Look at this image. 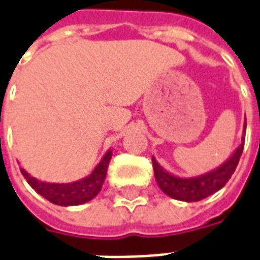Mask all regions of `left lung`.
I'll list each match as a JSON object with an SVG mask.
<instances>
[{"instance_id":"obj_1","label":"left lung","mask_w":260,"mask_h":260,"mask_svg":"<svg viewBox=\"0 0 260 260\" xmlns=\"http://www.w3.org/2000/svg\"><path fill=\"white\" fill-rule=\"evenodd\" d=\"M245 126L247 122L244 121L243 128V136L239 147L232 152V155L215 169L210 170L207 173L195 176V177H178L174 174L169 173L168 170L162 168L156 159L152 156V168L155 174L156 184L159 185L162 192L166 195L183 202H198L205 199L207 196L213 195L228 183V180L235 173L236 166L240 161L241 152L244 148L245 139Z\"/></svg>"}]
</instances>
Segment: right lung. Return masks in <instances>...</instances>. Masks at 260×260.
Masks as SVG:
<instances>
[{"mask_svg": "<svg viewBox=\"0 0 260 260\" xmlns=\"http://www.w3.org/2000/svg\"><path fill=\"white\" fill-rule=\"evenodd\" d=\"M112 148L106 151L95 169L84 178H80L73 183H46L32 177L24 169H21V174L24 176L27 183L35 189L41 196L57 206H79L90 202L98 195L101 188L104 185L109 162L112 159Z\"/></svg>", "mask_w": 260, "mask_h": 260, "instance_id": "add662e5", "label": "right lung"}]
</instances>
